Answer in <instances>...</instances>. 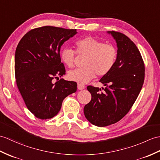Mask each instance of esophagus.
<instances>
[{"instance_id":"34e87169","label":"esophagus","mask_w":160,"mask_h":160,"mask_svg":"<svg viewBox=\"0 0 160 160\" xmlns=\"http://www.w3.org/2000/svg\"><path fill=\"white\" fill-rule=\"evenodd\" d=\"M85 88V86L84 84H78V90H82V89H84Z\"/></svg>"}]
</instances>
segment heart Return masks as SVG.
Listing matches in <instances>:
<instances>
[{
    "label": "heart",
    "mask_w": 160,
    "mask_h": 160,
    "mask_svg": "<svg viewBox=\"0 0 160 160\" xmlns=\"http://www.w3.org/2000/svg\"><path fill=\"white\" fill-rule=\"evenodd\" d=\"M77 54L87 56L83 62L84 68L71 70L68 78L80 83H86L94 78L103 76L109 73L114 67L117 57V50L114 46L105 43L102 41L92 37H87L76 42ZM76 52L69 48L61 52V58L69 68L74 66Z\"/></svg>",
    "instance_id": "obj_1"
}]
</instances>
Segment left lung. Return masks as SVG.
Here are the masks:
<instances>
[{"label":"left lung","instance_id":"obj_1","mask_svg":"<svg viewBox=\"0 0 160 160\" xmlns=\"http://www.w3.org/2000/svg\"><path fill=\"white\" fill-rule=\"evenodd\" d=\"M116 40L117 57L112 69L99 82L105 88L88 86L91 102L84 108L87 119L92 125L105 127L123 118L134 103L144 80V64L140 51L128 37L108 31Z\"/></svg>","mask_w":160,"mask_h":160}]
</instances>
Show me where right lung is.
Returning <instances> with one entry per match:
<instances>
[{"label": "right lung", "instance_id": "add662e5", "mask_svg": "<svg viewBox=\"0 0 160 160\" xmlns=\"http://www.w3.org/2000/svg\"><path fill=\"white\" fill-rule=\"evenodd\" d=\"M76 29L45 27L32 29L24 35L15 54L17 87L27 108L37 118L49 119L61 110L67 96L77 91V83L60 79L65 68L60 50Z\"/></svg>", "mask_w": 160, "mask_h": 160}]
</instances>
